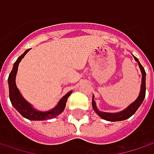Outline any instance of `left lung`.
Instances as JSON below:
<instances>
[{
    "label": "left lung",
    "instance_id": "8db88e82",
    "mask_svg": "<svg viewBox=\"0 0 154 154\" xmlns=\"http://www.w3.org/2000/svg\"><path fill=\"white\" fill-rule=\"evenodd\" d=\"M136 61H137L138 63L139 68L141 69V72H142V84H141V90H140V94H139L138 97L137 98V100L132 103L128 107H127L125 109H123L122 111H119V112H116V113H109V112H103V111H100L97 107H96V104H95V102L94 100V95H93V99H92V105L93 108L94 109V111L103 119L108 120V121H121V120H125L128 118H130L132 115L135 114V112L137 110V109L140 107V105L142 104L144 97H145V90H146V87H145V71H144V69L143 67L141 65V63L138 61V59L134 57Z\"/></svg>",
    "mask_w": 154,
    "mask_h": 154
}]
</instances>
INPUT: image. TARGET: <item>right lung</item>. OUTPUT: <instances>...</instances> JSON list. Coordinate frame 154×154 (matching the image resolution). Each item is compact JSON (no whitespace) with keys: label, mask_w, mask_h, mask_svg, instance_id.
Listing matches in <instances>:
<instances>
[{"label":"right lung","mask_w":154,"mask_h":154,"mask_svg":"<svg viewBox=\"0 0 154 154\" xmlns=\"http://www.w3.org/2000/svg\"><path fill=\"white\" fill-rule=\"evenodd\" d=\"M28 51H29V49L26 50L22 55H20L17 58V60L14 63L11 72L9 75L8 83H9L11 102L13 107L15 108L24 118H26L29 120H47V119H53L64 110V109L66 107V103L68 101V98L71 94L72 91H69L66 95H64L60 100V102L58 103V104L55 107L48 111H39L37 109H35V108H33V106L29 103H27L24 99V97L21 95L19 90L17 89V87L16 85V75L17 72L18 64L21 61V60L25 57V55L27 53Z\"/></svg>","instance_id":"1"}]
</instances>
